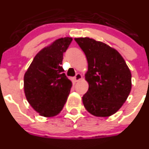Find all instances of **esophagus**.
Listing matches in <instances>:
<instances>
[{
    "label": "esophagus",
    "instance_id": "34e87169",
    "mask_svg": "<svg viewBox=\"0 0 149 149\" xmlns=\"http://www.w3.org/2000/svg\"><path fill=\"white\" fill-rule=\"evenodd\" d=\"M82 79V75L79 74V73H77V74H76V75H75L74 80L76 81V82H78V81H79Z\"/></svg>",
    "mask_w": 149,
    "mask_h": 149
}]
</instances>
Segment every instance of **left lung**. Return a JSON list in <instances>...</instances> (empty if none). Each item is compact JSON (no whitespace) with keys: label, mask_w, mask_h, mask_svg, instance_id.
<instances>
[{"label":"left lung","mask_w":149,"mask_h":149,"mask_svg":"<svg viewBox=\"0 0 149 149\" xmlns=\"http://www.w3.org/2000/svg\"><path fill=\"white\" fill-rule=\"evenodd\" d=\"M88 63L85 79L89 88L82 96L87 111L95 117L115 114L131 91V72L120 53L89 38H74Z\"/></svg>","instance_id":"1"}]
</instances>
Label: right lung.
<instances>
[{"mask_svg":"<svg viewBox=\"0 0 149 149\" xmlns=\"http://www.w3.org/2000/svg\"><path fill=\"white\" fill-rule=\"evenodd\" d=\"M72 38H61L37 54L25 72V96L40 115L54 117L61 112L72 88L61 67L63 54Z\"/></svg>","mask_w":149,"mask_h":149,"instance_id":"obj_1","label":"right lung"}]
</instances>
